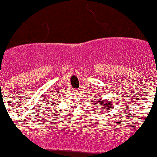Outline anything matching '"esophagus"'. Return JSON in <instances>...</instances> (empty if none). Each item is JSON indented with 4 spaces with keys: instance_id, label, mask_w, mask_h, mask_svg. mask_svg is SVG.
I'll use <instances>...</instances> for the list:
<instances>
[{
    "instance_id": "1",
    "label": "esophagus",
    "mask_w": 157,
    "mask_h": 157,
    "mask_svg": "<svg viewBox=\"0 0 157 157\" xmlns=\"http://www.w3.org/2000/svg\"><path fill=\"white\" fill-rule=\"evenodd\" d=\"M74 92H75V93H78V91H77V90H74Z\"/></svg>"
}]
</instances>
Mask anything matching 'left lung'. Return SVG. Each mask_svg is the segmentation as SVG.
I'll list each match as a JSON object with an SVG mask.
<instances>
[{
  "mask_svg": "<svg viewBox=\"0 0 157 157\" xmlns=\"http://www.w3.org/2000/svg\"><path fill=\"white\" fill-rule=\"evenodd\" d=\"M96 104H98L99 105V110H98V113H102L103 111H106V113H108L110 110L113 109V103L111 101V100H107V99H103L101 100V98H98L97 101H95ZM105 109V111H102V109Z\"/></svg>",
  "mask_w": 157,
  "mask_h": 157,
  "instance_id": "1",
  "label": "left lung"
}]
</instances>
